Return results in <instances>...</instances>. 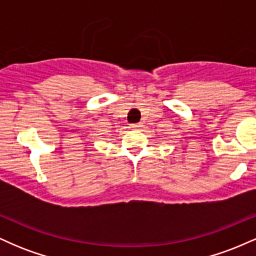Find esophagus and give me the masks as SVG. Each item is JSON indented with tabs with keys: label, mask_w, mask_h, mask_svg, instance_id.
<instances>
[{
	"label": "esophagus",
	"mask_w": 256,
	"mask_h": 256,
	"mask_svg": "<svg viewBox=\"0 0 256 256\" xmlns=\"http://www.w3.org/2000/svg\"><path fill=\"white\" fill-rule=\"evenodd\" d=\"M130 126H131L132 128H142L143 125L140 124V122H137V124H131Z\"/></svg>",
	"instance_id": "34e87169"
}]
</instances>
